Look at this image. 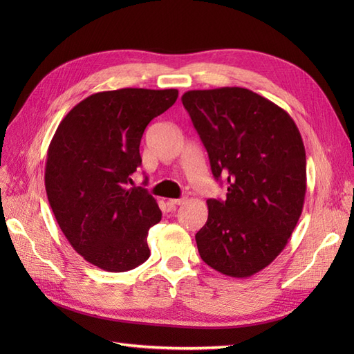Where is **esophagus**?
I'll use <instances>...</instances> for the list:
<instances>
[{
    "label": "esophagus",
    "instance_id": "34e87169",
    "mask_svg": "<svg viewBox=\"0 0 354 354\" xmlns=\"http://www.w3.org/2000/svg\"><path fill=\"white\" fill-rule=\"evenodd\" d=\"M171 205H183V203L186 202V198H180V199H169L168 201Z\"/></svg>",
    "mask_w": 354,
    "mask_h": 354
}]
</instances>
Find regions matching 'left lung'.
<instances>
[{"mask_svg":"<svg viewBox=\"0 0 354 354\" xmlns=\"http://www.w3.org/2000/svg\"><path fill=\"white\" fill-rule=\"evenodd\" d=\"M181 102L212 176L227 177L226 201H207L208 220L195 236L201 259L226 276H252L283 251L301 216V134L286 111L246 88L192 90Z\"/></svg>","mask_w":354,"mask_h":354,"instance_id":"8db88e82","label":"left lung"}]
</instances>
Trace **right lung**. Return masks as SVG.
Returning a JSON list of instances; mask_svg holds the SVG:
<instances>
[{
	"instance_id": "right-lung-1",
	"label": "right lung",
	"mask_w": 354,
	"mask_h": 354,
	"mask_svg": "<svg viewBox=\"0 0 354 354\" xmlns=\"http://www.w3.org/2000/svg\"><path fill=\"white\" fill-rule=\"evenodd\" d=\"M177 97L176 88L95 93L71 109L51 138L50 207L72 248L99 269L127 272L151 255L147 233L162 212L152 195L128 183L142 165L147 124Z\"/></svg>"
}]
</instances>
